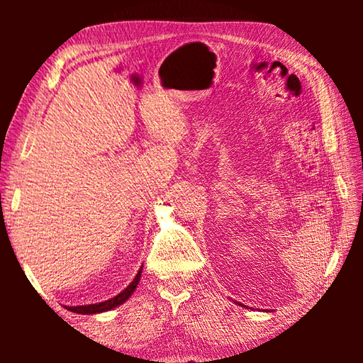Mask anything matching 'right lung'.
Segmentation results:
<instances>
[{"instance_id":"right-lung-1","label":"right lung","mask_w":363,"mask_h":363,"mask_svg":"<svg viewBox=\"0 0 363 363\" xmlns=\"http://www.w3.org/2000/svg\"><path fill=\"white\" fill-rule=\"evenodd\" d=\"M143 267L140 266L139 272L136 274V277L131 281L130 285H128L125 290L121 293L116 294V296L110 298L107 301H102V303H96V304H86V306H65V309H69L72 312H75V314H84V315H89V314H101V312H107V311H112L115 307L121 306L125 301H128L131 298V294L134 293V290L138 288V284L140 280V274H143Z\"/></svg>"}]
</instances>
